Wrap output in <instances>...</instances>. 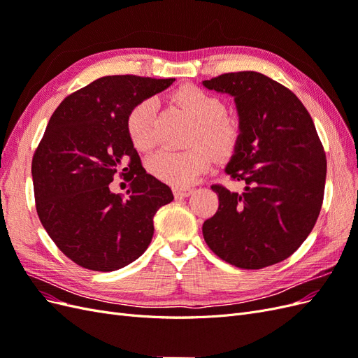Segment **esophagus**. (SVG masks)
Masks as SVG:
<instances>
[{
    "label": "esophagus",
    "instance_id": "esophagus-1",
    "mask_svg": "<svg viewBox=\"0 0 358 358\" xmlns=\"http://www.w3.org/2000/svg\"><path fill=\"white\" fill-rule=\"evenodd\" d=\"M192 188L191 187H175L173 188V192H175V197H188V196H191L192 194Z\"/></svg>",
    "mask_w": 358,
    "mask_h": 358
}]
</instances>
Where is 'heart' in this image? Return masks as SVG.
Masks as SVG:
<instances>
[{"label":"heart","instance_id":"obj_1","mask_svg":"<svg viewBox=\"0 0 358 358\" xmlns=\"http://www.w3.org/2000/svg\"><path fill=\"white\" fill-rule=\"evenodd\" d=\"M197 121L192 142L208 145L215 154L222 155L234 146L239 136V125L227 116L225 103L199 86H182L173 95ZM154 100L146 99L134 104L127 115V133L136 149L149 150L155 145L154 136ZM210 164V152L201 145L185 150L161 149L148 161V169L155 178L182 187L196 180Z\"/></svg>","mask_w":358,"mask_h":358}]
</instances>
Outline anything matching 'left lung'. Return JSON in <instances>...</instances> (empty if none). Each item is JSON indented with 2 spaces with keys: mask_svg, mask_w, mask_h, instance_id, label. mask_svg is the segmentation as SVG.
<instances>
[{
  "mask_svg": "<svg viewBox=\"0 0 358 358\" xmlns=\"http://www.w3.org/2000/svg\"><path fill=\"white\" fill-rule=\"evenodd\" d=\"M204 88L234 96L241 134L225 173L243 192L212 185L218 210L203 224L212 251L236 267L284 262L305 242L324 199L327 159L306 107L257 71L225 73Z\"/></svg>",
  "mask_w": 358,
  "mask_h": 358,
  "instance_id": "8db88e82",
  "label": "left lung"
}]
</instances>
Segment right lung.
Listing matches in <instances>:
<instances>
[{
    "instance_id": "obj_1",
    "label": "right lung",
    "mask_w": 358,
    "mask_h": 358,
    "mask_svg": "<svg viewBox=\"0 0 358 358\" xmlns=\"http://www.w3.org/2000/svg\"><path fill=\"white\" fill-rule=\"evenodd\" d=\"M175 82L106 76L66 96L32 157L36 209L59 251L80 267L113 272L142 255L157 210L173 192L148 175L127 133V115ZM119 174L127 194L110 191Z\"/></svg>"
}]
</instances>
